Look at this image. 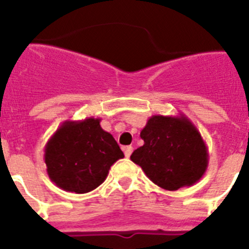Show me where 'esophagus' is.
Segmentation results:
<instances>
[{"label": "esophagus", "instance_id": "1", "mask_svg": "<svg viewBox=\"0 0 249 249\" xmlns=\"http://www.w3.org/2000/svg\"><path fill=\"white\" fill-rule=\"evenodd\" d=\"M123 151H124V156H126V157L128 158L129 156H131L132 151H133V147H132V146H127V147H124V148H123Z\"/></svg>", "mask_w": 249, "mask_h": 249}]
</instances>
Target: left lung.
Returning <instances> with one entry per match:
<instances>
[{
    "label": "left lung",
    "mask_w": 249,
    "mask_h": 249,
    "mask_svg": "<svg viewBox=\"0 0 249 249\" xmlns=\"http://www.w3.org/2000/svg\"><path fill=\"white\" fill-rule=\"evenodd\" d=\"M144 144L131 156L158 187L177 191L199 181L208 166V151L197 127L184 114L152 116L141 131Z\"/></svg>",
    "instance_id": "1"
}]
</instances>
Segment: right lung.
<instances>
[{
  "instance_id": "add662e5",
  "label": "right lung",
  "mask_w": 249,
  "mask_h": 249,
  "mask_svg": "<svg viewBox=\"0 0 249 249\" xmlns=\"http://www.w3.org/2000/svg\"><path fill=\"white\" fill-rule=\"evenodd\" d=\"M100 122L93 117L65 121L46 143L47 175L61 190L91 192L105 182L112 164L124 157Z\"/></svg>"
}]
</instances>
